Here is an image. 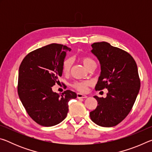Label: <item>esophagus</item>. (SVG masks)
Masks as SVG:
<instances>
[{
	"mask_svg": "<svg viewBox=\"0 0 152 152\" xmlns=\"http://www.w3.org/2000/svg\"><path fill=\"white\" fill-rule=\"evenodd\" d=\"M77 98L78 99H86V98H87V96L81 93H77Z\"/></svg>",
	"mask_w": 152,
	"mask_h": 152,
	"instance_id": "esophagus-1",
	"label": "esophagus"
}]
</instances>
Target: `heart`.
<instances>
[{
    "label": "heart",
    "instance_id": "obj_1",
    "mask_svg": "<svg viewBox=\"0 0 152 152\" xmlns=\"http://www.w3.org/2000/svg\"><path fill=\"white\" fill-rule=\"evenodd\" d=\"M80 60L87 69L92 64H96L93 59L88 57V56H82ZM72 60L70 58H66L64 60L62 64V72L64 74H69L72 67ZM90 84H91V82L90 81H76L74 82L72 84V86L80 92H85L86 91L87 87Z\"/></svg>",
    "mask_w": 152,
    "mask_h": 152
}]
</instances>
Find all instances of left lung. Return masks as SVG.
Listing matches in <instances>:
<instances>
[{
	"mask_svg": "<svg viewBox=\"0 0 152 152\" xmlns=\"http://www.w3.org/2000/svg\"><path fill=\"white\" fill-rule=\"evenodd\" d=\"M92 48L101 68L95 90L107 88L108 93L106 98L94 96L98 105L90 117L98 125L113 127L127 116L135 103L140 88L137 66L129 53L109 43H94Z\"/></svg>",
	"mask_w": 152,
	"mask_h": 152,
	"instance_id": "left-lung-1",
	"label": "left lung"
}]
</instances>
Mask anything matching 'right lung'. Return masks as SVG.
<instances>
[{"mask_svg": "<svg viewBox=\"0 0 152 152\" xmlns=\"http://www.w3.org/2000/svg\"><path fill=\"white\" fill-rule=\"evenodd\" d=\"M66 45L51 43L28 53L19 70L17 91L29 117L38 124L51 127L65 119L68 102L76 99L75 92L67 90L61 94L52 91L62 75Z\"/></svg>", "mask_w": 152, "mask_h": 152, "instance_id": "obj_1", "label": "right lung"}]
</instances>
